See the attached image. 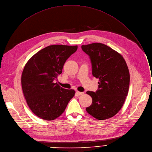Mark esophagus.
I'll list each match as a JSON object with an SVG mask.
<instances>
[{
	"label": "esophagus",
	"mask_w": 152,
	"mask_h": 152,
	"mask_svg": "<svg viewBox=\"0 0 152 152\" xmlns=\"http://www.w3.org/2000/svg\"><path fill=\"white\" fill-rule=\"evenodd\" d=\"M84 92H80V91H76V94H77V95H79V96H80V95H82V94H84Z\"/></svg>",
	"instance_id": "1"
}]
</instances>
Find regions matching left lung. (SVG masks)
Returning a JSON list of instances; mask_svg holds the SVG:
<instances>
[{
  "label": "left lung",
  "mask_w": 152,
  "mask_h": 152,
  "mask_svg": "<svg viewBox=\"0 0 152 152\" xmlns=\"http://www.w3.org/2000/svg\"><path fill=\"white\" fill-rule=\"evenodd\" d=\"M91 60L92 75L99 79L96 92L88 91L92 104L86 108L88 114L99 120L116 115L127 96L130 73L122 56L108 46L93 43L81 47Z\"/></svg>",
  "instance_id": "left-lung-1"
}]
</instances>
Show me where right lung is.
I'll use <instances>...</instances> for the list:
<instances>
[{
	"label": "right lung",
	"instance_id": "1",
	"mask_svg": "<svg viewBox=\"0 0 152 152\" xmlns=\"http://www.w3.org/2000/svg\"><path fill=\"white\" fill-rule=\"evenodd\" d=\"M77 49V45H50L36 53L25 64L21 77L22 91L27 104L39 118L56 119L75 96L74 90L63 88L54 80Z\"/></svg>",
	"mask_w": 152,
	"mask_h": 152
}]
</instances>
